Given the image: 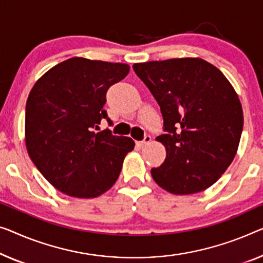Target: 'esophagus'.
Listing matches in <instances>:
<instances>
[{"instance_id": "esophagus-1", "label": "esophagus", "mask_w": 263, "mask_h": 263, "mask_svg": "<svg viewBox=\"0 0 263 263\" xmlns=\"http://www.w3.org/2000/svg\"><path fill=\"white\" fill-rule=\"evenodd\" d=\"M150 142H151V136L146 135L144 137L143 140H139V142H137V145H138V146H140V147H143V146H145V145H147Z\"/></svg>"}]
</instances>
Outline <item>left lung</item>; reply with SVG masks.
Returning <instances> with one entry per match:
<instances>
[{
    "label": "left lung",
    "mask_w": 263,
    "mask_h": 263,
    "mask_svg": "<svg viewBox=\"0 0 263 263\" xmlns=\"http://www.w3.org/2000/svg\"><path fill=\"white\" fill-rule=\"evenodd\" d=\"M163 116L166 150L152 178L164 190L190 195L221 177L236 155L243 112L236 92L218 68L198 58L133 65Z\"/></svg>",
    "instance_id": "1"
}]
</instances>
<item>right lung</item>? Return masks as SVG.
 <instances>
[{
  "label": "right lung",
  "mask_w": 263,
  "mask_h": 263,
  "mask_svg": "<svg viewBox=\"0 0 263 263\" xmlns=\"http://www.w3.org/2000/svg\"><path fill=\"white\" fill-rule=\"evenodd\" d=\"M126 64L72 58L54 66L31 88L26 104V146L54 187L93 198L112 187L123 160L135 147L128 137L96 132L112 85L127 76Z\"/></svg>",
  "instance_id": "1"
}]
</instances>
